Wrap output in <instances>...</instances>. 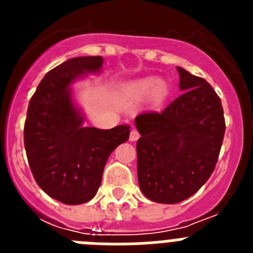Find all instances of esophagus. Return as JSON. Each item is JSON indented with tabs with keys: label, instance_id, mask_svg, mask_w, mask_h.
<instances>
[{
	"label": "esophagus",
	"instance_id": "esophagus-1",
	"mask_svg": "<svg viewBox=\"0 0 253 253\" xmlns=\"http://www.w3.org/2000/svg\"><path fill=\"white\" fill-rule=\"evenodd\" d=\"M138 138H139V133H138L137 129H133L130 131V135H129V140L130 142H135V140H138Z\"/></svg>",
	"mask_w": 253,
	"mask_h": 253
}]
</instances>
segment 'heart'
<instances>
[{
  "label": "heart",
  "mask_w": 253,
  "mask_h": 253,
  "mask_svg": "<svg viewBox=\"0 0 253 253\" xmlns=\"http://www.w3.org/2000/svg\"><path fill=\"white\" fill-rule=\"evenodd\" d=\"M166 93V86L162 81H156L153 78L137 80L124 87L123 95L128 101L139 102L149 96L152 101H160Z\"/></svg>",
  "instance_id": "1"
}]
</instances>
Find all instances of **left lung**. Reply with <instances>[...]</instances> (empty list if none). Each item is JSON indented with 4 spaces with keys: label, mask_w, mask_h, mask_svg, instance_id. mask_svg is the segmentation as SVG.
Returning a JSON list of instances; mask_svg holds the SVG:
<instances>
[{
    "label": "left lung",
    "mask_w": 253,
    "mask_h": 253,
    "mask_svg": "<svg viewBox=\"0 0 253 253\" xmlns=\"http://www.w3.org/2000/svg\"><path fill=\"white\" fill-rule=\"evenodd\" d=\"M181 95L161 113L134 123L138 182L147 199L176 204L198 191L213 173L224 137L222 102L204 78L177 67Z\"/></svg>",
    "instance_id": "8db88e82"
}]
</instances>
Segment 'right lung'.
<instances>
[{"instance_id":"1","label":"right lung","mask_w":253,"mask_h":253,"mask_svg":"<svg viewBox=\"0 0 253 253\" xmlns=\"http://www.w3.org/2000/svg\"><path fill=\"white\" fill-rule=\"evenodd\" d=\"M102 57H77L46 73L29 102L24 143L37 184L67 205L90 202L101 185L105 165L129 139L130 126H86L72 84L101 72Z\"/></svg>"}]
</instances>
